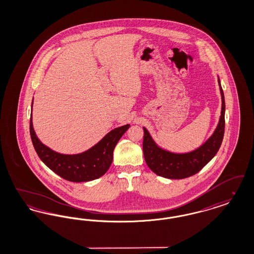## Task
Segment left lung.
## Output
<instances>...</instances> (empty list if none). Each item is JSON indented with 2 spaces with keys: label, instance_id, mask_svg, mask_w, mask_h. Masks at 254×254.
<instances>
[{
  "label": "left lung",
  "instance_id": "1",
  "mask_svg": "<svg viewBox=\"0 0 254 254\" xmlns=\"http://www.w3.org/2000/svg\"><path fill=\"white\" fill-rule=\"evenodd\" d=\"M222 97L221 116L213 134L195 150L187 153L168 151L154 142L145 127L144 128L143 151L148 168L159 176L168 179H184L199 172L217 153L225 132V97L218 77Z\"/></svg>",
  "mask_w": 254,
  "mask_h": 254
}]
</instances>
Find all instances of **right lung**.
<instances>
[{
	"label": "right lung",
	"instance_id": "1",
	"mask_svg": "<svg viewBox=\"0 0 254 254\" xmlns=\"http://www.w3.org/2000/svg\"><path fill=\"white\" fill-rule=\"evenodd\" d=\"M129 127V125H125L114 128L91 148L72 155L58 153L38 139L33 128L32 113L29 129L33 146L44 164L62 178L80 183L98 179L108 171L112 163L115 145Z\"/></svg>",
	"mask_w": 254,
	"mask_h": 254
}]
</instances>
